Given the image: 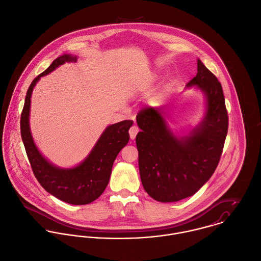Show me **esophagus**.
<instances>
[{
	"instance_id": "esophagus-1",
	"label": "esophagus",
	"mask_w": 261,
	"mask_h": 261,
	"mask_svg": "<svg viewBox=\"0 0 261 261\" xmlns=\"http://www.w3.org/2000/svg\"><path fill=\"white\" fill-rule=\"evenodd\" d=\"M138 133H139V127L136 126V125L132 126V127L129 128V137H130V139H132V140H135V138H136V136H137Z\"/></svg>"
}]
</instances>
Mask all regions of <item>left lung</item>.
Here are the masks:
<instances>
[{
  "label": "left lung",
  "instance_id": "obj_1",
  "mask_svg": "<svg viewBox=\"0 0 261 261\" xmlns=\"http://www.w3.org/2000/svg\"><path fill=\"white\" fill-rule=\"evenodd\" d=\"M186 88L202 92L204 114L187 133L175 134L163 108H144L137 115L139 169L147 193L161 202L193 195L215 172L228 133V113L221 83L197 60L196 76Z\"/></svg>",
  "mask_w": 261,
  "mask_h": 261
}]
</instances>
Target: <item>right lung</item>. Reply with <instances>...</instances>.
Instances as JSON below:
<instances>
[{"mask_svg": "<svg viewBox=\"0 0 261 261\" xmlns=\"http://www.w3.org/2000/svg\"><path fill=\"white\" fill-rule=\"evenodd\" d=\"M78 57L65 54L37 76L28 88L21 114V137L32 171L40 185L57 198L76 205L88 204L97 199L105 190L113 162L129 141L128 129L133 120H123L108 125L88 154L77 166L61 168L48 161L38 150L30 129V107L33 89L41 77L54 72L65 63H76Z\"/></svg>", "mask_w": 261, "mask_h": 261, "instance_id": "right-lung-1", "label": "right lung"}]
</instances>
